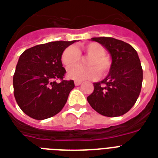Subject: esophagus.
<instances>
[{
  "mask_svg": "<svg viewBox=\"0 0 158 158\" xmlns=\"http://www.w3.org/2000/svg\"><path fill=\"white\" fill-rule=\"evenodd\" d=\"M74 84H75V85H79L81 84V81H75Z\"/></svg>",
  "mask_w": 158,
  "mask_h": 158,
  "instance_id": "1",
  "label": "esophagus"
}]
</instances>
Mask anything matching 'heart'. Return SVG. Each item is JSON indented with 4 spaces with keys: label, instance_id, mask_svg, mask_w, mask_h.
<instances>
[{
    "label": "heart",
    "instance_id": "obj_1",
    "mask_svg": "<svg viewBox=\"0 0 158 158\" xmlns=\"http://www.w3.org/2000/svg\"><path fill=\"white\" fill-rule=\"evenodd\" d=\"M84 53L89 57L87 60V67L73 66L80 61V54ZM61 60L68 71V77L75 81H85L96 79L99 75L104 76L109 73L111 68V62L106 57V49L99 43L90 42L82 44L78 48L68 47L62 53Z\"/></svg>",
    "mask_w": 158,
    "mask_h": 158
}]
</instances>
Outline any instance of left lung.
Returning <instances> with one entry per match:
<instances>
[{"label":"left lung","instance_id":"left-lung-1","mask_svg":"<svg viewBox=\"0 0 158 158\" xmlns=\"http://www.w3.org/2000/svg\"><path fill=\"white\" fill-rule=\"evenodd\" d=\"M108 50L112 63L108 76L93 83L94 91L87 101L96 112L107 117L127 113L139 98L143 82V68L139 55L131 45L110 37L92 38Z\"/></svg>","mask_w":158,"mask_h":158}]
</instances>
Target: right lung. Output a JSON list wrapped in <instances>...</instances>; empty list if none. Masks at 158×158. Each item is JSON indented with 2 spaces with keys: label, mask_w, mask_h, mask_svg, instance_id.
Instances as JSON below:
<instances>
[{
  "label": "right lung",
  "mask_w": 158,
  "mask_h": 158,
  "mask_svg": "<svg viewBox=\"0 0 158 158\" xmlns=\"http://www.w3.org/2000/svg\"><path fill=\"white\" fill-rule=\"evenodd\" d=\"M73 41H55L36 45L24 51L19 58L13 77L14 96L22 111L42 120L56 115L68 101L75 85L64 80L62 52ZM56 80H61L57 83Z\"/></svg>",
  "instance_id": "add662e5"
}]
</instances>
